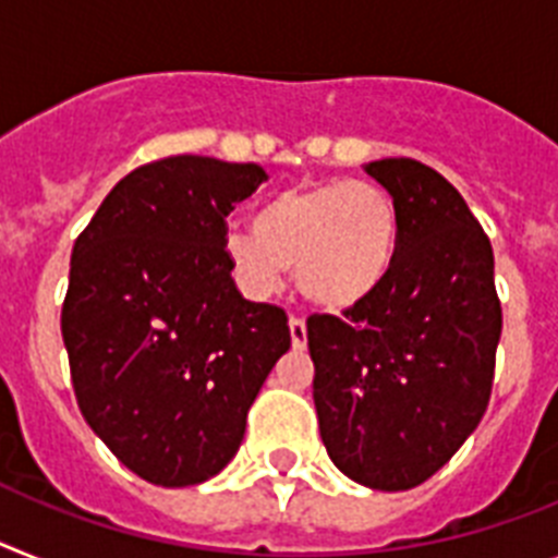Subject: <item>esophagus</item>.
Returning <instances> with one entry per match:
<instances>
[{
  "label": "esophagus",
  "instance_id": "34e87169",
  "mask_svg": "<svg viewBox=\"0 0 558 558\" xmlns=\"http://www.w3.org/2000/svg\"><path fill=\"white\" fill-rule=\"evenodd\" d=\"M289 335H292L294 349H306V323H303V317H289Z\"/></svg>",
  "mask_w": 558,
  "mask_h": 558
}]
</instances>
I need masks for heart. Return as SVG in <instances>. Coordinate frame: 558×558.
<instances>
[{
  "label": "heart",
  "mask_w": 558,
  "mask_h": 558,
  "mask_svg": "<svg viewBox=\"0 0 558 558\" xmlns=\"http://www.w3.org/2000/svg\"><path fill=\"white\" fill-rule=\"evenodd\" d=\"M400 213L383 186L326 181L289 186L255 213V229H229L223 257L252 298L280 292L287 271L308 303L349 312L395 269Z\"/></svg>",
  "instance_id": "b5f03b06"
}]
</instances>
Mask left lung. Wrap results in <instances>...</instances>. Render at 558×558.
<instances>
[{
  "mask_svg": "<svg viewBox=\"0 0 558 558\" xmlns=\"http://www.w3.org/2000/svg\"><path fill=\"white\" fill-rule=\"evenodd\" d=\"M366 172L400 213L395 269L345 317H308L323 446L349 480L409 490L460 451L488 409L502 306L494 250L462 195L414 158Z\"/></svg>",
  "mask_w": 558,
  "mask_h": 558,
  "instance_id": "obj_1",
  "label": "left lung"
}]
</instances>
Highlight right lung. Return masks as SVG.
<instances>
[{
    "instance_id": "obj_1",
    "label": "right lung",
    "mask_w": 558,
    "mask_h": 558,
    "mask_svg": "<svg viewBox=\"0 0 558 558\" xmlns=\"http://www.w3.org/2000/svg\"><path fill=\"white\" fill-rule=\"evenodd\" d=\"M257 163L172 156L112 186L76 238L62 337L84 420L161 488L221 474L257 391L292 345L283 308L238 292L227 215Z\"/></svg>"
}]
</instances>
